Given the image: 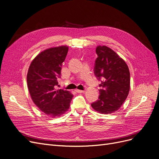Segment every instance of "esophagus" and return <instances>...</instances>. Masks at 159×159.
I'll list each match as a JSON object with an SVG mask.
<instances>
[{"label": "esophagus", "mask_w": 159, "mask_h": 159, "mask_svg": "<svg viewBox=\"0 0 159 159\" xmlns=\"http://www.w3.org/2000/svg\"><path fill=\"white\" fill-rule=\"evenodd\" d=\"M75 91L77 93H84V90H80V89H75Z\"/></svg>", "instance_id": "obj_1"}]
</instances>
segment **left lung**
<instances>
[{"mask_svg":"<svg viewBox=\"0 0 159 159\" xmlns=\"http://www.w3.org/2000/svg\"><path fill=\"white\" fill-rule=\"evenodd\" d=\"M96 54L94 74L101 89L98 99L91 107L100 113H112L121 107L129 94V70L125 61L107 46H98Z\"/></svg>","mask_w":159,"mask_h":159,"instance_id":"8db88e82","label":"left lung"}]
</instances>
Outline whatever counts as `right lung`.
Segmentation results:
<instances>
[{"instance_id":"add662e5","label":"right lung","mask_w":159,"mask_h":159,"mask_svg":"<svg viewBox=\"0 0 159 159\" xmlns=\"http://www.w3.org/2000/svg\"><path fill=\"white\" fill-rule=\"evenodd\" d=\"M66 46L51 48L33 60L27 74V84L32 99L46 115L59 117L70 108L72 95L57 89L61 64L68 54Z\"/></svg>"}]
</instances>
